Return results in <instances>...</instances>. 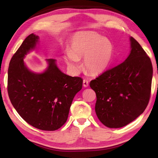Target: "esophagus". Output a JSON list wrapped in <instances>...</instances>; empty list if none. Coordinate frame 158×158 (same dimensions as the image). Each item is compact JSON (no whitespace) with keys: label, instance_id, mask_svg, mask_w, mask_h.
I'll list each match as a JSON object with an SVG mask.
<instances>
[{"label":"esophagus","instance_id":"1","mask_svg":"<svg viewBox=\"0 0 158 158\" xmlns=\"http://www.w3.org/2000/svg\"><path fill=\"white\" fill-rule=\"evenodd\" d=\"M83 85H84V87H85V88L89 86V81L86 79H84V81H83Z\"/></svg>","mask_w":158,"mask_h":158}]
</instances>
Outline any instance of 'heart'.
Returning a JSON list of instances; mask_svg holds the SVG:
<instances>
[{
	"label": "heart",
	"instance_id": "obj_1",
	"mask_svg": "<svg viewBox=\"0 0 158 158\" xmlns=\"http://www.w3.org/2000/svg\"><path fill=\"white\" fill-rule=\"evenodd\" d=\"M113 44L109 39L93 31L78 32L70 44V52H67L65 61L74 73L81 69L80 60L84 59L86 71L93 74L103 73L111 63Z\"/></svg>",
	"mask_w": 158,
	"mask_h": 158
}]
</instances>
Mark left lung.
I'll list each match as a JSON object with an SVG mask.
<instances>
[{
    "mask_svg": "<svg viewBox=\"0 0 158 158\" xmlns=\"http://www.w3.org/2000/svg\"><path fill=\"white\" fill-rule=\"evenodd\" d=\"M131 51L124 62L90 82L96 93L95 113L105 126L119 128L145 110L151 96L153 66L139 42L130 37Z\"/></svg>",
    "mask_w": 158,
    "mask_h": 158,
    "instance_id": "left-lung-1",
    "label": "left lung"
}]
</instances>
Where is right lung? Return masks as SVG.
I'll list each match as a JSON object with an SVG mask.
<instances>
[{"instance_id": "1", "label": "right lung", "mask_w": 158, "mask_h": 158, "mask_svg": "<svg viewBox=\"0 0 158 158\" xmlns=\"http://www.w3.org/2000/svg\"><path fill=\"white\" fill-rule=\"evenodd\" d=\"M39 43L32 33L26 37L10 62L7 91L10 100L20 116L37 129L58 130L68 119L74 96L82 89L81 77L64 74L56 60L46 59L48 66L41 73L29 69L26 56Z\"/></svg>"}]
</instances>
